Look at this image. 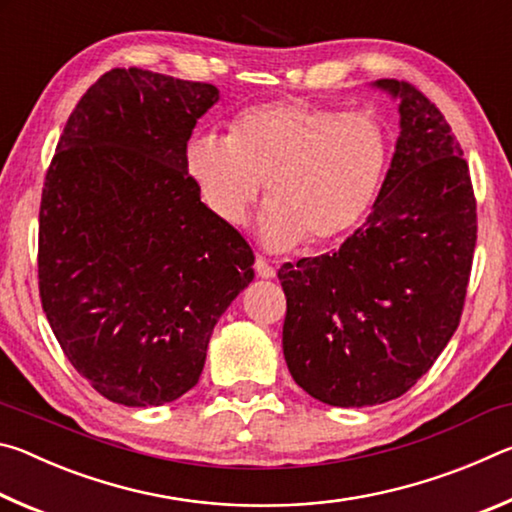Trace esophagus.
Masks as SVG:
<instances>
[{
  "label": "esophagus",
  "instance_id": "34e87169",
  "mask_svg": "<svg viewBox=\"0 0 512 512\" xmlns=\"http://www.w3.org/2000/svg\"><path fill=\"white\" fill-rule=\"evenodd\" d=\"M255 273L259 277H264V280H271V277H275V268L268 264L264 257H257L255 259Z\"/></svg>",
  "mask_w": 512,
  "mask_h": 512
}]
</instances>
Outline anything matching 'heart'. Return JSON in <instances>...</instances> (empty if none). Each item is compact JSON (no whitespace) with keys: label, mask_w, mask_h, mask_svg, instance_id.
Here are the masks:
<instances>
[{"label":"heart","mask_w":512,"mask_h":512,"mask_svg":"<svg viewBox=\"0 0 512 512\" xmlns=\"http://www.w3.org/2000/svg\"><path fill=\"white\" fill-rule=\"evenodd\" d=\"M391 140L370 112L289 99L232 119L225 140L194 137L185 164L216 219L241 228L266 183L259 235L266 248H323L366 221L384 185Z\"/></svg>","instance_id":"b5f03b06"}]
</instances>
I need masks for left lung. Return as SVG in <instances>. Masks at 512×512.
I'll return each mask as SVG.
<instances>
[{
    "mask_svg": "<svg viewBox=\"0 0 512 512\" xmlns=\"http://www.w3.org/2000/svg\"><path fill=\"white\" fill-rule=\"evenodd\" d=\"M375 85L400 99L375 207L336 253L277 271L291 377L343 409L395 400L433 366L461 320L476 246V198L452 126L415 85Z\"/></svg>",
    "mask_w": 512,
    "mask_h": 512,
    "instance_id": "1",
    "label": "left lung"
}]
</instances>
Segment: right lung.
Wrapping results in <instances>:
<instances>
[{"label": "right lung", "mask_w": 512, "mask_h": 512, "mask_svg": "<svg viewBox=\"0 0 512 512\" xmlns=\"http://www.w3.org/2000/svg\"><path fill=\"white\" fill-rule=\"evenodd\" d=\"M219 90L115 67L69 115L40 201L38 287L65 357L124 406L198 384L255 255L201 203L185 155Z\"/></svg>", "instance_id": "add662e5"}]
</instances>
